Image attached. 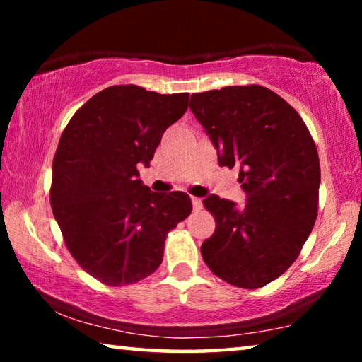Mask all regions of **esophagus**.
Instances as JSON below:
<instances>
[{
  "label": "esophagus",
  "mask_w": 362,
  "mask_h": 362,
  "mask_svg": "<svg viewBox=\"0 0 362 362\" xmlns=\"http://www.w3.org/2000/svg\"><path fill=\"white\" fill-rule=\"evenodd\" d=\"M192 204L194 207V211H198L203 207V201H201V198H196V196H192Z\"/></svg>",
  "instance_id": "obj_1"
}]
</instances>
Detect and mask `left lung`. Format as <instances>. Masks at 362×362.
I'll use <instances>...</instances> for the list:
<instances>
[{
  "instance_id": "obj_1",
  "label": "left lung",
  "mask_w": 362,
  "mask_h": 362,
  "mask_svg": "<svg viewBox=\"0 0 362 362\" xmlns=\"http://www.w3.org/2000/svg\"><path fill=\"white\" fill-rule=\"evenodd\" d=\"M189 110L218 151V164L240 168L247 203L211 194L203 201L216 231L201 255L220 279L259 289L279 278L313 230L321 168L315 140L296 108L259 84L196 93Z\"/></svg>"
}]
</instances>
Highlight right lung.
<instances>
[{
  "mask_svg": "<svg viewBox=\"0 0 362 362\" xmlns=\"http://www.w3.org/2000/svg\"><path fill=\"white\" fill-rule=\"evenodd\" d=\"M188 97L110 86L76 110L60 136L52 214L73 259L103 284L127 286L155 273L168 233L192 214L187 193H153L137 179V164L148 166Z\"/></svg>",
  "mask_w": 362,
  "mask_h": 362,
  "instance_id": "1",
  "label": "right lung"
}]
</instances>
